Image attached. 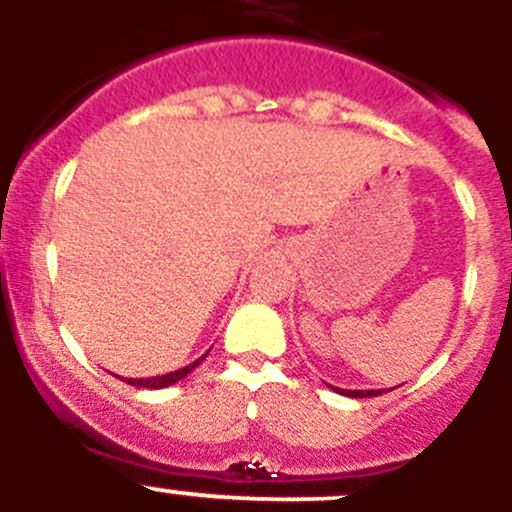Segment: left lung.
<instances>
[{
  "label": "left lung",
  "instance_id": "1",
  "mask_svg": "<svg viewBox=\"0 0 512 512\" xmlns=\"http://www.w3.org/2000/svg\"><path fill=\"white\" fill-rule=\"evenodd\" d=\"M332 390L340 395H347V398H375V395H382L380 390H340V388H332Z\"/></svg>",
  "mask_w": 512,
  "mask_h": 512
}]
</instances>
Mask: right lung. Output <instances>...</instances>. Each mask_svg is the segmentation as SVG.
I'll list each match as a JSON object with an SVG mask.
<instances>
[{"label": "right lung", "instance_id": "obj_1", "mask_svg": "<svg viewBox=\"0 0 512 512\" xmlns=\"http://www.w3.org/2000/svg\"><path fill=\"white\" fill-rule=\"evenodd\" d=\"M207 357V352L202 357H197L195 362H190V365L180 367V370L175 372H167V375H157V377H127V385H135V388H150V390H160V388H170V385H175V382H180L182 377L190 375L192 370H195L197 365H200L202 360Z\"/></svg>", "mask_w": 512, "mask_h": 512}]
</instances>
